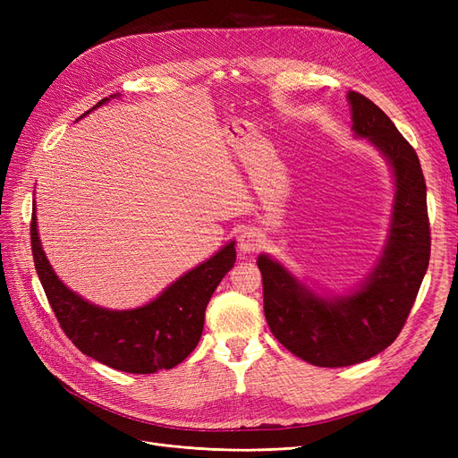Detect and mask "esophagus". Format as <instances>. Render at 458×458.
Returning a JSON list of instances; mask_svg holds the SVG:
<instances>
[{
	"label": "esophagus",
	"mask_w": 458,
	"mask_h": 458,
	"mask_svg": "<svg viewBox=\"0 0 458 458\" xmlns=\"http://www.w3.org/2000/svg\"><path fill=\"white\" fill-rule=\"evenodd\" d=\"M263 244V234L259 233V229H254V227H248L241 233L239 237V248L241 252L244 254H252V252H258L259 248Z\"/></svg>",
	"instance_id": "esophagus-1"
}]
</instances>
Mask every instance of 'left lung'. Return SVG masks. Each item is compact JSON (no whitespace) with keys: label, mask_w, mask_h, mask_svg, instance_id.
<instances>
[{"label":"left lung","mask_w":458,"mask_h":458,"mask_svg":"<svg viewBox=\"0 0 458 458\" xmlns=\"http://www.w3.org/2000/svg\"><path fill=\"white\" fill-rule=\"evenodd\" d=\"M353 131L378 147L395 175V204L384 254L361 288L321 298L281 263L258 258L263 313L273 336L315 367H348L386 350L403 328L429 263L426 182L417 152L384 110L350 91Z\"/></svg>","instance_id":"obj_1"}]
</instances>
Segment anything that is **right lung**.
I'll return each instance as SVG.
<instances>
[{
	"label": "right lung",
	"instance_id": "right-lung-1",
	"mask_svg": "<svg viewBox=\"0 0 458 458\" xmlns=\"http://www.w3.org/2000/svg\"><path fill=\"white\" fill-rule=\"evenodd\" d=\"M30 239L41 286L68 340L95 361L133 374L174 369L197 348L208 301L237 259L234 242H229L199 267L179 276L155 301L130 311H110L74 294L53 273L39 244L36 208Z\"/></svg>",
	"mask_w": 458,
	"mask_h": 458
}]
</instances>
